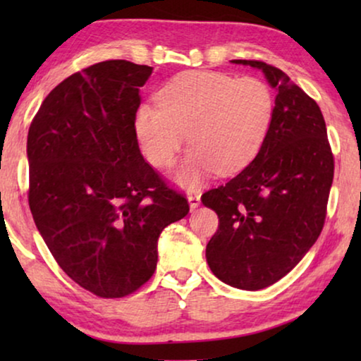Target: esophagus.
<instances>
[{
  "instance_id": "esophagus-1",
  "label": "esophagus",
  "mask_w": 361,
  "mask_h": 361,
  "mask_svg": "<svg viewBox=\"0 0 361 361\" xmlns=\"http://www.w3.org/2000/svg\"><path fill=\"white\" fill-rule=\"evenodd\" d=\"M187 200H189L190 209L194 210V209H197V207L200 205V194H197V192H192V194L187 195Z\"/></svg>"
}]
</instances>
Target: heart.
I'll return each instance as SVG.
<instances>
[{"label":"heart","instance_id":"obj_1","mask_svg":"<svg viewBox=\"0 0 361 361\" xmlns=\"http://www.w3.org/2000/svg\"><path fill=\"white\" fill-rule=\"evenodd\" d=\"M276 98L259 78L220 72H184L157 93V105L142 103L135 133L146 159L171 166L182 142L192 147L174 180L197 189L214 174L233 176L258 156L273 125Z\"/></svg>","mask_w":361,"mask_h":361}]
</instances>
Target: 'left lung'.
<instances>
[{
    "mask_svg": "<svg viewBox=\"0 0 361 361\" xmlns=\"http://www.w3.org/2000/svg\"><path fill=\"white\" fill-rule=\"evenodd\" d=\"M264 73L276 90L273 125L258 156L233 179L202 195L220 225L205 250L225 284L258 290L284 278L322 231L334 156L317 103L283 71L231 61Z\"/></svg>",
    "mask_w": 361,
    "mask_h": 361,
    "instance_id": "left-lung-1",
    "label": "left lung"
}]
</instances>
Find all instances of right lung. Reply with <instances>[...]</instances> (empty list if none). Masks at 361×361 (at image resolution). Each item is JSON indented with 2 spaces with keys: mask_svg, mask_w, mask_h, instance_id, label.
<instances>
[{
  "mask_svg": "<svg viewBox=\"0 0 361 361\" xmlns=\"http://www.w3.org/2000/svg\"><path fill=\"white\" fill-rule=\"evenodd\" d=\"M151 73L98 62L59 83L29 126L34 224L63 273L100 298L141 288L162 230L189 214L137 146L133 121Z\"/></svg>",
  "mask_w": 361,
  "mask_h": 361,
  "instance_id": "obj_1",
  "label": "right lung"
}]
</instances>
